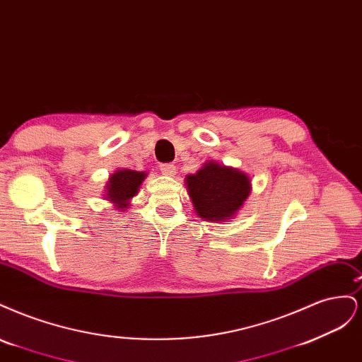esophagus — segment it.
Here are the masks:
<instances>
[{"label":"esophagus","mask_w":362,"mask_h":362,"mask_svg":"<svg viewBox=\"0 0 362 362\" xmlns=\"http://www.w3.org/2000/svg\"><path fill=\"white\" fill-rule=\"evenodd\" d=\"M160 170L163 175H166V177H173L175 173H177V169H175L173 164L170 163H166V164H161L160 166Z\"/></svg>","instance_id":"1"}]
</instances>
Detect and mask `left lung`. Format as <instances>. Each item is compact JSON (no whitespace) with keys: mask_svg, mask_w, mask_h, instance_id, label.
Listing matches in <instances>:
<instances>
[{"mask_svg":"<svg viewBox=\"0 0 362 362\" xmlns=\"http://www.w3.org/2000/svg\"><path fill=\"white\" fill-rule=\"evenodd\" d=\"M193 206L204 221L226 222L242 208L250 193V180L245 172L208 161L185 177Z\"/></svg>","mask_w":362,"mask_h":362,"instance_id":"1","label":"left lung"}]
</instances>
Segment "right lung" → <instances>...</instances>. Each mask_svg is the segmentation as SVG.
Wrapping results in <instances>:
<instances>
[{
  "instance_id": "right-lung-1",
  "label": "right lung",
  "mask_w": 362,
  "mask_h": 362,
  "mask_svg": "<svg viewBox=\"0 0 362 362\" xmlns=\"http://www.w3.org/2000/svg\"><path fill=\"white\" fill-rule=\"evenodd\" d=\"M148 173L136 172L129 169H122L115 172L107 184V199L113 202L120 210L129 205V199L137 194L141 181L145 180Z\"/></svg>"
}]
</instances>
